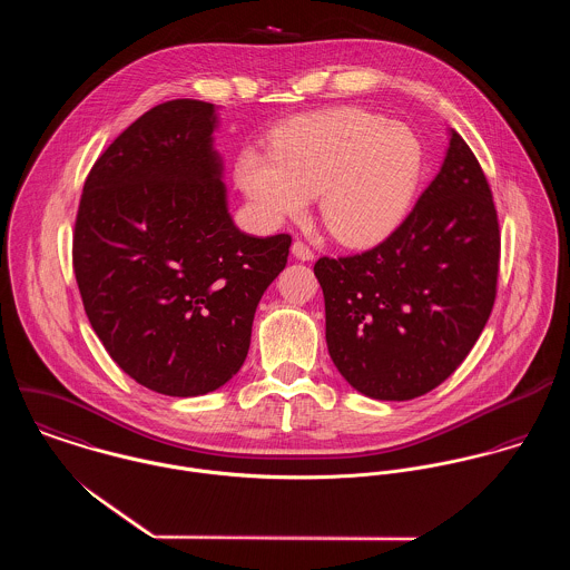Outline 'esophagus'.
Here are the masks:
<instances>
[{
    "label": "esophagus",
    "mask_w": 570,
    "mask_h": 570,
    "mask_svg": "<svg viewBox=\"0 0 570 570\" xmlns=\"http://www.w3.org/2000/svg\"><path fill=\"white\" fill-rule=\"evenodd\" d=\"M292 254H294L298 261H312V258H314L312 247L307 244H303V242H294V244H292Z\"/></svg>",
    "instance_id": "1"
}]
</instances>
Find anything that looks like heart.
Here are the masks:
<instances>
[{
	"mask_svg": "<svg viewBox=\"0 0 570 570\" xmlns=\"http://www.w3.org/2000/svg\"><path fill=\"white\" fill-rule=\"evenodd\" d=\"M425 166L419 136L364 107H333L285 122L272 154L245 149L237 181L269 224L303 217L318 195L326 230L371 245L406 219Z\"/></svg>",
	"mask_w": 570,
	"mask_h": 570,
	"instance_id": "b5f03b06",
	"label": "heart"
}]
</instances>
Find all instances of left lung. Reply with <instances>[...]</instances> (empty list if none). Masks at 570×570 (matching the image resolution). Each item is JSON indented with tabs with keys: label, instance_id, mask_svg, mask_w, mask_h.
Returning <instances> with one entry per match:
<instances>
[{
	"label": "left lung",
	"instance_id": "1",
	"mask_svg": "<svg viewBox=\"0 0 570 570\" xmlns=\"http://www.w3.org/2000/svg\"><path fill=\"white\" fill-rule=\"evenodd\" d=\"M498 258L488 177L450 131L436 177L386 242L314 265L325 294L326 346L340 375L382 402L436 389L485 328Z\"/></svg>",
	"mask_w": 570,
	"mask_h": 570
}]
</instances>
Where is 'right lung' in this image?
I'll list each match as a JSON object with an SVG mask.
<instances>
[{"label":"right lung","instance_id":"obj_1","mask_svg":"<svg viewBox=\"0 0 570 570\" xmlns=\"http://www.w3.org/2000/svg\"><path fill=\"white\" fill-rule=\"evenodd\" d=\"M219 107L177 98L127 127L82 186L75 274L111 360L168 397L217 391L244 366L256 305L292 237H252L230 213Z\"/></svg>","mask_w":570,"mask_h":570}]
</instances>
